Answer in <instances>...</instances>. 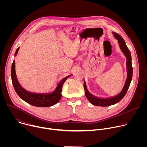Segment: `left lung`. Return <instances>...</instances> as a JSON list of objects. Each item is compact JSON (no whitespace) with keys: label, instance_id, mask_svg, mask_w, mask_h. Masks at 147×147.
I'll return each mask as SVG.
<instances>
[{"label":"left lung","instance_id":"1","mask_svg":"<svg viewBox=\"0 0 147 147\" xmlns=\"http://www.w3.org/2000/svg\"><path fill=\"white\" fill-rule=\"evenodd\" d=\"M115 38L117 40L119 47L123 53L124 55L126 57V69H127V78L125 80L124 85L121 91L115 96H112L108 98H100L96 96L91 94L87 87L86 81H84V88L85 90V95L89 102L93 105L98 107H109L118 103L126 94L133 77V67L131 63V56L129 48H127L125 41L123 38L118 34L112 32Z\"/></svg>","mask_w":147,"mask_h":147}]
</instances>
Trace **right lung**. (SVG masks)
<instances>
[{"instance_id":"right-lung-1","label":"right lung","mask_w":147,"mask_h":147,"mask_svg":"<svg viewBox=\"0 0 147 147\" xmlns=\"http://www.w3.org/2000/svg\"><path fill=\"white\" fill-rule=\"evenodd\" d=\"M19 49L20 47L17 49L15 52V57L17 56ZM15 66V61L14 60L11 66V77L13 85L16 93L24 101L36 107H49L59 102L61 97L63 85L65 81L72 75H69L61 80L57 83L55 89L52 92L45 93L32 92L26 90L21 86L16 76Z\"/></svg>"}]
</instances>
